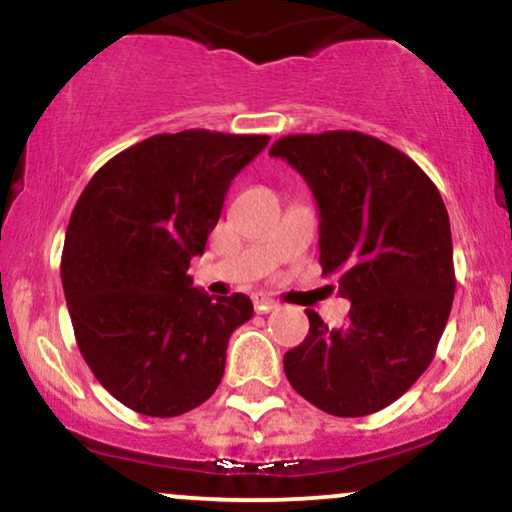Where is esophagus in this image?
Segmentation results:
<instances>
[{
  "label": "esophagus",
  "mask_w": 512,
  "mask_h": 512,
  "mask_svg": "<svg viewBox=\"0 0 512 512\" xmlns=\"http://www.w3.org/2000/svg\"><path fill=\"white\" fill-rule=\"evenodd\" d=\"M252 305H255L257 313H269V310L276 308V303L272 301V298L262 296V293H255V296H252Z\"/></svg>",
  "instance_id": "1"
}]
</instances>
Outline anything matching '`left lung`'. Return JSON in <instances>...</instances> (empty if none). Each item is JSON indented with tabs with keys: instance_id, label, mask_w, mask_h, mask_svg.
Returning a JSON list of instances; mask_svg holds the SVG:
<instances>
[{
	"instance_id": "left-lung-1",
	"label": "left lung",
	"mask_w": 512,
	"mask_h": 512,
	"mask_svg": "<svg viewBox=\"0 0 512 512\" xmlns=\"http://www.w3.org/2000/svg\"><path fill=\"white\" fill-rule=\"evenodd\" d=\"M269 156L303 175L320 209V267L351 301L330 330L305 310L308 337L284 354L298 395L332 416H366L431 366L455 298L450 219L433 180L363 132L289 134Z\"/></svg>"
}]
</instances>
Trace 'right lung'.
Instances as JSON below:
<instances>
[{
	"mask_svg": "<svg viewBox=\"0 0 512 512\" xmlns=\"http://www.w3.org/2000/svg\"><path fill=\"white\" fill-rule=\"evenodd\" d=\"M267 134L185 129L110 158L81 192L62 250L74 337L96 380L146 416H180L214 395L226 346L252 317L243 293L192 289L228 185Z\"/></svg>",
	"mask_w": 512,
	"mask_h": 512,
	"instance_id": "add662e5",
	"label": "right lung"
}]
</instances>
